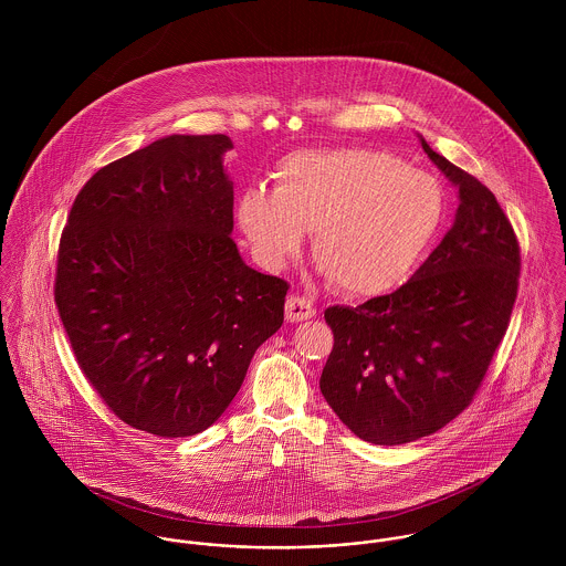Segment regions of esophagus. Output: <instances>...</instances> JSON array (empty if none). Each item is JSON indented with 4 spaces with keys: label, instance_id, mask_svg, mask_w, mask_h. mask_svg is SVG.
<instances>
[{
    "label": "esophagus",
    "instance_id": "1",
    "mask_svg": "<svg viewBox=\"0 0 566 566\" xmlns=\"http://www.w3.org/2000/svg\"><path fill=\"white\" fill-rule=\"evenodd\" d=\"M314 316H316V310H314V305L307 298L290 296L285 301V318H287V323H303V321H310Z\"/></svg>",
    "mask_w": 566,
    "mask_h": 566
}]
</instances>
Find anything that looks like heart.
Masks as SVG:
<instances>
[{"mask_svg": "<svg viewBox=\"0 0 566 566\" xmlns=\"http://www.w3.org/2000/svg\"><path fill=\"white\" fill-rule=\"evenodd\" d=\"M274 180V189L250 187L238 200L254 259L281 270L314 231L316 259L350 296H379L405 283L447 213L431 174L381 150L294 153L276 165Z\"/></svg>", "mask_w": 566, "mask_h": 566, "instance_id": "obj_1", "label": "heart"}]
</instances>
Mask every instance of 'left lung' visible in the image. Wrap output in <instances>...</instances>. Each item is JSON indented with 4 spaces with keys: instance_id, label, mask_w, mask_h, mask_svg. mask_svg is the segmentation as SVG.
<instances>
[{
    "instance_id": "8db88e82",
    "label": "left lung",
    "mask_w": 566,
    "mask_h": 566,
    "mask_svg": "<svg viewBox=\"0 0 566 566\" xmlns=\"http://www.w3.org/2000/svg\"><path fill=\"white\" fill-rule=\"evenodd\" d=\"M420 144L458 187L453 227L397 292L324 312L335 342L323 397L357 438L386 447L436 433L471 405L518 290V242L494 193Z\"/></svg>"
}]
</instances>
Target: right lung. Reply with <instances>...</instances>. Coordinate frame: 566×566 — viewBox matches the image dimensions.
Masks as SVG:
<instances>
[{
    "mask_svg": "<svg viewBox=\"0 0 566 566\" xmlns=\"http://www.w3.org/2000/svg\"><path fill=\"white\" fill-rule=\"evenodd\" d=\"M227 135H169L97 169L59 245L54 298L84 377L126 424L187 438L283 324V279L233 242Z\"/></svg>",
    "mask_w": 566,
    "mask_h": 566,
    "instance_id": "1",
    "label": "right lung"
}]
</instances>
